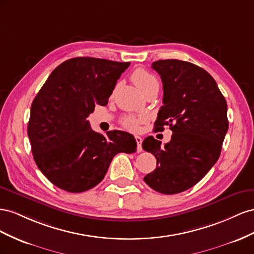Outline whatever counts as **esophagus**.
<instances>
[{"label": "esophagus", "mask_w": 254, "mask_h": 254, "mask_svg": "<svg viewBox=\"0 0 254 254\" xmlns=\"http://www.w3.org/2000/svg\"><path fill=\"white\" fill-rule=\"evenodd\" d=\"M135 140H136V143H137V152H141L142 151V147H141L142 138L140 136H135Z\"/></svg>", "instance_id": "obj_1"}]
</instances>
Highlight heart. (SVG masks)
Instances as JSON below:
<instances>
[{"label": "heart", "instance_id": "obj_1", "mask_svg": "<svg viewBox=\"0 0 254 254\" xmlns=\"http://www.w3.org/2000/svg\"><path fill=\"white\" fill-rule=\"evenodd\" d=\"M131 79L143 95L152 89L158 88L156 77L144 69H136L131 75ZM140 121L141 118L135 117V116H127L121 120V125L129 131H137Z\"/></svg>", "mask_w": 254, "mask_h": 254}]
</instances>
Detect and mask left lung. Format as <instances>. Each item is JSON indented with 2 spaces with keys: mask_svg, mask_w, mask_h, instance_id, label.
I'll return each mask as SVG.
<instances>
[{
  "mask_svg": "<svg viewBox=\"0 0 254 254\" xmlns=\"http://www.w3.org/2000/svg\"><path fill=\"white\" fill-rule=\"evenodd\" d=\"M152 68L164 89L155 129L169 126L173 134L164 147L152 136L143 140L142 149L157 162L143 180L161 193H179L197 184L219 158L229 127L227 101L212 75L191 63L162 60Z\"/></svg>",
  "mask_w": 254,
  "mask_h": 254,
  "instance_id": "1",
  "label": "left lung"
}]
</instances>
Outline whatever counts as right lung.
I'll list each match as a JSON object with an SVG mask.
<instances>
[{
    "mask_svg": "<svg viewBox=\"0 0 254 254\" xmlns=\"http://www.w3.org/2000/svg\"><path fill=\"white\" fill-rule=\"evenodd\" d=\"M129 63L75 57L50 74L31 106L27 135L36 165L55 186L83 192L98 185L112 159L136 151L134 136L92 131L89 114L106 105Z\"/></svg>",
    "mask_w": 254,
    "mask_h": 254,
    "instance_id": "obj_1",
    "label": "right lung"
}]
</instances>
